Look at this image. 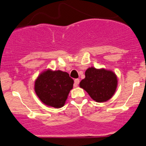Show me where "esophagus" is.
<instances>
[{
    "instance_id": "esophagus-1",
    "label": "esophagus",
    "mask_w": 146,
    "mask_h": 146,
    "mask_svg": "<svg viewBox=\"0 0 146 146\" xmlns=\"http://www.w3.org/2000/svg\"><path fill=\"white\" fill-rule=\"evenodd\" d=\"M79 83H80V79H75L74 80V86L75 87H77L78 86V85L79 84Z\"/></svg>"
}]
</instances>
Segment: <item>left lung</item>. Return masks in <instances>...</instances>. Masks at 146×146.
<instances>
[{
  "mask_svg": "<svg viewBox=\"0 0 146 146\" xmlns=\"http://www.w3.org/2000/svg\"><path fill=\"white\" fill-rule=\"evenodd\" d=\"M117 78L113 71L90 67L85 72V78L80 83L90 98L98 102L108 101L115 93Z\"/></svg>",
  "mask_w": 146,
  "mask_h": 146,
  "instance_id": "1",
  "label": "left lung"
}]
</instances>
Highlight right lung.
<instances>
[{"label": "right lung", "instance_id": "add662e5", "mask_svg": "<svg viewBox=\"0 0 146 146\" xmlns=\"http://www.w3.org/2000/svg\"><path fill=\"white\" fill-rule=\"evenodd\" d=\"M73 80L66 72L61 71L43 72L35 82V91L44 104L61 108L73 88Z\"/></svg>", "mask_w": 146, "mask_h": 146}]
</instances>
